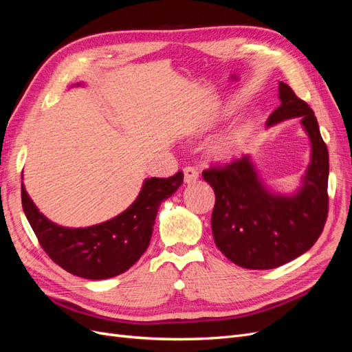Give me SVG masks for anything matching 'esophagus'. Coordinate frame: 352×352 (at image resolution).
Here are the masks:
<instances>
[{"instance_id":"1","label":"esophagus","mask_w":352,"mask_h":352,"mask_svg":"<svg viewBox=\"0 0 352 352\" xmlns=\"http://www.w3.org/2000/svg\"><path fill=\"white\" fill-rule=\"evenodd\" d=\"M184 176H185L184 177L185 179V184L190 185V184H195L197 182L199 173H198V170L194 168V167H185L184 168Z\"/></svg>"}]
</instances>
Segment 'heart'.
I'll list each match as a JSON object with an SVG mask.
<instances>
[{
  "instance_id": "1",
  "label": "heart",
  "mask_w": 352,
  "mask_h": 352,
  "mask_svg": "<svg viewBox=\"0 0 352 352\" xmlns=\"http://www.w3.org/2000/svg\"><path fill=\"white\" fill-rule=\"evenodd\" d=\"M251 132V124L243 122L236 123L228 129L225 133L217 136L211 144V154L217 160H230L235 157L242 148L245 140Z\"/></svg>"
}]
</instances>
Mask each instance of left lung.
Wrapping results in <instances>:
<instances>
[{"label": "left lung", "mask_w": 352, "mask_h": 352, "mask_svg": "<svg viewBox=\"0 0 352 352\" xmlns=\"http://www.w3.org/2000/svg\"><path fill=\"white\" fill-rule=\"evenodd\" d=\"M279 100L265 129L300 119L311 145L310 163L292 194L274 192L265 185L251 155L202 172L216 194L211 216L214 242L243 269H274L300 257L320 236L327 217L329 153L314 111L283 82Z\"/></svg>", "instance_id": "1"}]
</instances>
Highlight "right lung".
<instances>
[{"label":"right lung","instance_id":"1","mask_svg":"<svg viewBox=\"0 0 352 352\" xmlns=\"http://www.w3.org/2000/svg\"><path fill=\"white\" fill-rule=\"evenodd\" d=\"M82 82L74 87H82ZM184 182V173L145 179L136 199L119 216L88 228H65L47 219L22 184L25 216L41 247L66 272L102 280L129 270L150 245L160 204Z\"/></svg>","mask_w":352,"mask_h":352}]
</instances>
